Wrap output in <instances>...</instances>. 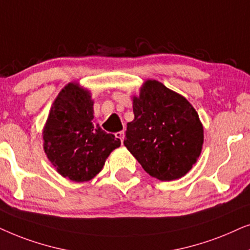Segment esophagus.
<instances>
[{
  "instance_id": "esophagus-1",
  "label": "esophagus",
  "mask_w": 250,
  "mask_h": 250,
  "mask_svg": "<svg viewBox=\"0 0 250 250\" xmlns=\"http://www.w3.org/2000/svg\"><path fill=\"white\" fill-rule=\"evenodd\" d=\"M116 137H118L120 141H121V143H123V138H125V131H119V132H116Z\"/></svg>"
}]
</instances>
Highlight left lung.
I'll return each instance as SVG.
<instances>
[{
	"label": "left lung",
	"instance_id": "1",
	"mask_svg": "<svg viewBox=\"0 0 250 250\" xmlns=\"http://www.w3.org/2000/svg\"><path fill=\"white\" fill-rule=\"evenodd\" d=\"M132 102L135 119L127 125L125 147L160 181L188 174L204 144V127L194 107L156 80L145 81Z\"/></svg>",
	"mask_w": 250,
	"mask_h": 250
}]
</instances>
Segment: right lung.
I'll list each match as a JSON object with an SVG mask.
<instances>
[{
    "instance_id": "1",
    "label": "right lung",
    "mask_w": 250,
    "mask_h": 250,
    "mask_svg": "<svg viewBox=\"0 0 250 250\" xmlns=\"http://www.w3.org/2000/svg\"><path fill=\"white\" fill-rule=\"evenodd\" d=\"M43 148L53 167L73 182H88L104 167L119 138L94 125V101L79 83L64 86L43 129Z\"/></svg>"
}]
</instances>
